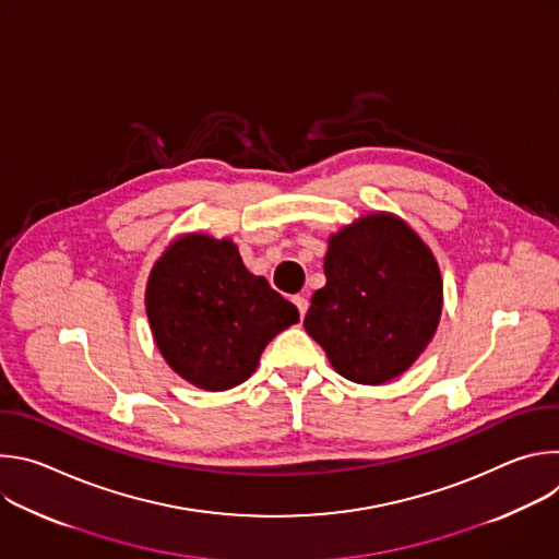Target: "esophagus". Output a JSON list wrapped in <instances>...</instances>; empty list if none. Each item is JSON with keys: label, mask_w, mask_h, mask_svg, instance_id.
I'll return each instance as SVG.
<instances>
[{"label": "esophagus", "mask_w": 559, "mask_h": 559, "mask_svg": "<svg viewBox=\"0 0 559 559\" xmlns=\"http://www.w3.org/2000/svg\"><path fill=\"white\" fill-rule=\"evenodd\" d=\"M294 305L298 307L300 316H305V313H307V307H309V300H307L305 296H294Z\"/></svg>", "instance_id": "34e87169"}]
</instances>
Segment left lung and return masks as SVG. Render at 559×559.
I'll list each match as a JSON object with an SVG mask.
<instances>
[{"instance_id": "8db88e82", "label": "left lung", "mask_w": 559, "mask_h": 559, "mask_svg": "<svg viewBox=\"0 0 559 559\" xmlns=\"http://www.w3.org/2000/svg\"><path fill=\"white\" fill-rule=\"evenodd\" d=\"M325 276L302 325L332 367L358 384L407 371L442 313V276L423 238L393 214H367L332 234Z\"/></svg>"}]
</instances>
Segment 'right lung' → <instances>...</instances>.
Instances as JSON below:
<instances>
[{"label": "right lung", "mask_w": 559, "mask_h": 559, "mask_svg": "<svg viewBox=\"0 0 559 559\" xmlns=\"http://www.w3.org/2000/svg\"><path fill=\"white\" fill-rule=\"evenodd\" d=\"M145 311L166 362L205 391L246 382L298 309L254 276L229 238L186 234L150 272Z\"/></svg>", "instance_id": "right-lung-1"}]
</instances>
